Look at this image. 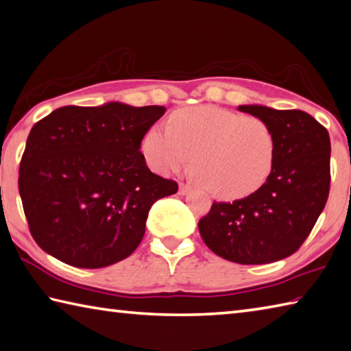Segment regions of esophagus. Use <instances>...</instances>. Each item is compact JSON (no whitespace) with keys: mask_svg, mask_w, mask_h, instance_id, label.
<instances>
[{"mask_svg":"<svg viewBox=\"0 0 351 351\" xmlns=\"http://www.w3.org/2000/svg\"><path fill=\"white\" fill-rule=\"evenodd\" d=\"M192 186H189V184H184V182H181L180 184V193L181 195H187V193H190L192 192Z\"/></svg>","mask_w":351,"mask_h":351,"instance_id":"34e87169","label":"esophagus"}]
</instances>
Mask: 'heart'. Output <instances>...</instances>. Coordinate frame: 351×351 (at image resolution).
Instances as JSON below:
<instances>
[{
	"instance_id": "b5f03b06",
	"label": "heart",
	"mask_w": 351,
	"mask_h": 351,
	"mask_svg": "<svg viewBox=\"0 0 351 351\" xmlns=\"http://www.w3.org/2000/svg\"><path fill=\"white\" fill-rule=\"evenodd\" d=\"M144 156L161 175L182 169L192 156L196 181L221 199H238L264 186L275 165L276 139L258 117L215 106L170 114L169 127L154 125L143 138Z\"/></svg>"
}]
</instances>
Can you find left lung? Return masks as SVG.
I'll return each mask as SVG.
<instances>
[{"instance_id": "obj_1", "label": "left lung", "mask_w": 351, "mask_h": 351, "mask_svg": "<svg viewBox=\"0 0 351 351\" xmlns=\"http://www.w3.org/2000/svg\"><path fill=\"white\" fill-rule=\"evenodd\" d=\"M264 119L276 139L275 165L256 192L213 202L197 222L206 245L237 264H269L295 253L326 207L330 192V136L302 110L239 106Z\"/></svg>"}]
</instances>
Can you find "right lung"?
Here are the masks:
<instances>
[{
    "instance_id": "obj_1",
    "label": "right lung",
    "mask_w": 351,
    "mask_h": 351,
    "mask_svg": "<svg viewBox=\"0 0 351 351\" xmlns=\"http://www.w3.org/2000/svg\"><path fill=\"white\" fill-rule=\"evenodd\" d=\"M165 107L66 106L32 127L18 189L35 242L61 263L101 269L125 259L150 207L178 192L152 173L141 141Z\"/></svg>"
}]
</instances>
